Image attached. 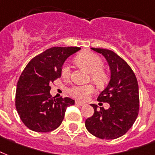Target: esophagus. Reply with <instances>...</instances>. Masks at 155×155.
Segmentation results:
<instances>
[{
    "label": "esophagus",
    "instance_id": "esophagus-1",
    "mask_svg": "<svg viewBox=\"0 0 155 155\" xmlns=\"http://www.w3.org/2000/svg\"><path fill=\"white\" fill-rule=\"evenodd\" d=\"M75 104H76V105H78V106H85V105H86V104H83V103H81V102L79 101L75 102Z\"/></svg>",
    "mask_w": 155,
    "mask_h": 155
}]
</instances>
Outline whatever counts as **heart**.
<instances>
[{
	"label": "heart",
	"mask_w": 155,
	"mask_h": 155,
	"mask_svg": "<svg viewBox=\"0 0 155 155\" xmlns=\"http://www.w3.org/2000/svg\"><path fill=\"white\" fill-rule=\"evenodd\" d=\"M76 61L78 64L84 67L90 72L91 78L94 83L99 86H104L107 81V75L105 73L104 68V62L99 56L92 52H82L77 56ZM70 66L69 64H64L61 69V75L64 78H68L70 76ZM95 88L92 84L86 85H76L72 86L69 90V94L73 98L86 101L91 94L94 93Z\"/></svg>",
	"instance_id": "b5f03b06"
}]
</instances>
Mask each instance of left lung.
<instances>
[{"label": "left lung", "mask_w": 155, "mask_h": 155, "mask_svg": "<svg viewBox=\"0 0 155 155\" xmlns=\"http://www.w3.org/2000/svg\"><path fill=\"white\" fill-rule=\"evenodd\" d=\"M108 62L111 78L108 85L98 97V101L110 105L105 109L95 104L94 115L86 119V129L100 139L118 138L133 126L139 112L138 83L133 69L126 61L111 50L94 48Z\"/></svg>", "instance_id": "1"}]
</instances>
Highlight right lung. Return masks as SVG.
<instances>
[{"label":"right lung","mask_w":155,"mask_h":155,"mask_svg":"<svg viewBox=\"0 0 155 155\" xmlns=\"http://www.w3.org/2000/svg\"><path fill=\"white\" fill-rule=\"evenodd\" d=\"M78 47H53L35 56L21 73L17 84L15 106L22 123L32 131L48 133L64 120L70 98L55 99L50 85L61 76L64 61L80 50Z\"/></svg>","instance_id":"1"}]
</instances>
